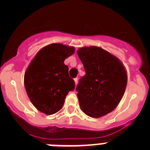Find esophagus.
I'll return each instance as SVG.
<instances>
[{
    "instance_id": "esophagus-1",
    "label": "esophagus",
    "mask_w": 150,
    "mask_h": 150,
    "mask_svg": "<svg viewBox=\"0 0 150 150\" xmlns=\"http://www.w3.org/2000/svg\"><path fill=\"white\" fill-rule=\"evenodd\" d=\"M74 83H75V84H77V83H78V78H75V79H74Z\"/></svg>"
}]
</instances>
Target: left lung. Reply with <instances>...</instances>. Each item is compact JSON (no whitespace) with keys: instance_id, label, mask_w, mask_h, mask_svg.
Here are the masks:
<instances>
[{"instance_id":"obj_1","label":"left lung","mask_w":150,"mask_h":150,"mask_svg":"<svg viewBox=\"0 0 150 150\" xmlns=\"http://www.w3.org/2000/svg\"><path fill=\"white\" fill-rule=\"evenodd\" d=\"M77 55L86 71L76 88L79 106L87 116L100 118L121 101L128 81L126 69L117 57L98 46L81 47Z\"/></svg>"}]
</instances>
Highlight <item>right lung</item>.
Listing matches in <instances>:
<instances>
[{"instance_id":"1","label":"right lung","mask_w":150,"mask_h":150,"mask_svg":"<svg viewBox=\"0 0 150 150\" xmlns=\"http://www.w3.org/2000/svg\"><path fill=\"white\" fill-rule=\"evenodd\" d=\"M75 52L74 46L51 43L40 50L25 72L24 84L30 102L46 115L62 108L66 95L75 88L64 62Z\"/></svg>"}]
</instances>
